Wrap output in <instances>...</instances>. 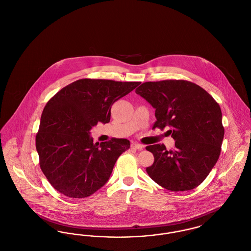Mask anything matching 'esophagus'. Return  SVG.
<instances>
[{
  "label": "esophagus",
  "instance_id": "obj_1",
  "mask_svg": "<svg viewBox=\"0 0 251 251\" xmlns=\"http://www.w3.org/2000/svg\"><path fill=\"white\" fill-rule=\"evenodd\" d=\"M132 149H134V150H138V151H141V150H143L144 146L143 145H141V144L138 143H132L131 146Z\"/></svg>",
  "mask_w": 251,
  "mask_h": 251
}]
</instances>
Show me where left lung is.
<instances>
[{
    "mask_svg": "<svg viewBox=\"0 0 251 251\" xmlns=\"http://www.w3.org/2000/svg\"><path fill=\"white\" fill-rule=\"evenodd\" d=\"M155 109L153 129L167 131L175 148L164 144L146 147L154 156L149 176L170 191L199 186L215 167L224 138L219 104L202 87L184 80L147 82L135 89Z\"/></svg>",
    "mask_w": 251,
    "mask_h": 251,
    "instance_id": "obj_1",
    "label": "left lung"
}]
</instances>
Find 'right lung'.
<instances>
[{"label": "right lung", "instance_id": "1", "mask_svg": "<svg viewBox=\"0 0 251 251\" xmlns=\"http://www.w3.org/2000/svg\"><path fill=\"white\" fill-rule=\"evenodd\" d=\"M139 82L81 79L65 86L44 107L36 148L39 166L51 186L72 199L87 198L101 188L114 166L130 149L125 138L93 143L90 131L110 121L111 107Z\"/></svg>", "mask_w": 251, "mask_h": 251}]
</instances>
